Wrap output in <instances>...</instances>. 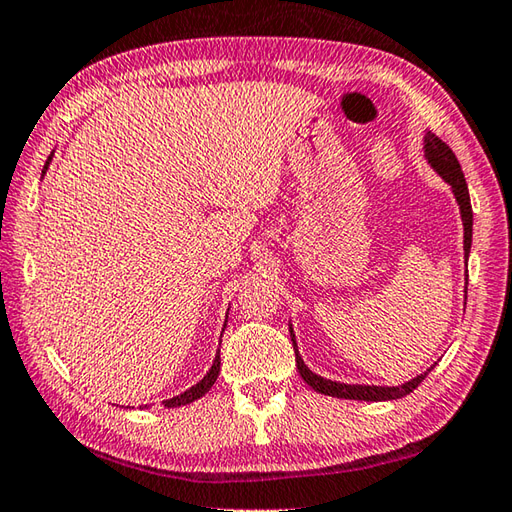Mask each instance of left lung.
I'll return each mask as SVG.
<instances>
[{
    "label": "left lung",
    "mask_w": 512,
    "mask_h": 512,
    "mask_svg": "<svg viewBox=\"0 0 512 512\" xmlns=\"http://www.w3.org/2000/svg\"><path fill=\"white\" fill-rule=\"evenodd\" d=\"M423 151H426V160L428 165L435 169L439 176L448 182L452 194L457 198V205L461 211V223H464V256H470V245H472V207H470V194H468V185L464 178V171L459 167V160L455 158V153L448 147L446 142L439 140L435 133L426 131L423 136ZM289 336H292L294 343V352H296V368L298 374L303 376V381L310 385L312 390L327 394V397H336V399H354V401H392V399H401L410 394L412 390L419 388V383L426 379L428 372L417 374L414 379H410L408 383L401 385H352V383H339V381H330L323 379V376L314 374L310 368H307L305 361L298 354V345H296V336L294 330L289 327Z\"/></svg>",
    "instance_id": "1"
}]
</instances>
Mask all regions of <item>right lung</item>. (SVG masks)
<instances>
[{
  "label": "right lung",
  "mask_w": 512,
  "mask_h": 512,
  "mask_svg": "<svg viewBox=\"0 0 512 512\" xmlns=\"http://www.w3.org/2000/svg\"><path fill=\"white\" fill-rule=\"evenodd\" d=\"M53 160V153L51 156H48V160H46V165H44V171L42 173H46V169H48V162ZM225 325H227V321H225ZM218 372H220V350L216 352V359H214V365H211V370L202 376V381H198L196 385H191L189 390H185V392H180L178 397H173V399H167L165 401V406L167 408H180V406H187V403H194L196 399H200V397H205V394L209 392V388L211 385L216 383V379H218Z\"/></svg>",
  "instance_id": "add662e5"
}]
</instances>
